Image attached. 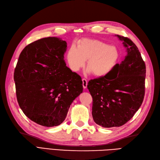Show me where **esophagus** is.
I'll return each instance as SVG.
<instances>
[{"label":"esophagus","instance_id":"34e87169","mask_svg":"<svg viewBox=\"0 0 160 160\" xmlns=\"http://www.w3.org/2000/svg\"><path fill=\"white\" fill-rule=\"evenodd\" d=\"M82 80V86H83V88H86L87 87V84H88L87 80H86L85 78H83Z\"/></svg>","mask_w":160,"mask_h":160}]
</instances>
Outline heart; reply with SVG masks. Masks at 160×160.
Wrapping results in <instances>:
<instances>
[{"label":"heart","instance_id":"heart-1","mask_svg":"<svg viewBox=\"0 0 160 160\" xmlns=\"http://www.w3.org/2000/svg\"><path fill=\"white\" fill-rule=\"evenodd\" d=\"M119 56V51L115 46L99 40L85 38L78 43L76 48L72 47L69 49L66 59L73 72L80 71L87 61L88 72L96 77H103L116 66Z\"/></svg>","mask_w":160,"mask_h":160}]
</instances>
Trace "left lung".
Masks as SVG:
<instances>
[{"label": "left lung", "mask_w": 160, "mask_h": 160, "mask_svg": "<svg viewBox=\"0 0 160 160\" xmlns=\"http://www.w3.org/2000/svg\"><path fill=\"white\" fill-rule=\"evenodd\" d=\"M127 55L108 74L88 82L92 97V115L104 128L119 127L132 118L145 96L146 67L138 48L132 40L120 35Z\"/></svg>", "instance_id": "1"}]
</instances>
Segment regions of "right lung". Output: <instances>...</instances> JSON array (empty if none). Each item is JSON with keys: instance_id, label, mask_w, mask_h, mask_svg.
Masks as SVG:
<instances>
[{"instance_id": "add662e5", "label": "right lung", "mask_w": 160, "mask_h": 160, "mask_svg": "<svg viewBox=\"0 0 160 160\" xmlns=\"http://www.w3.org/2000/svg\"><path fill=\"white\" fill-rule=\"evenodd\" d=\"M67 42L57 37L36 40L20 53L14 72L20 108L41 126L61 124L69 107L82 92L81 77L66 66Z\"/></svg>"}]
</instances>
